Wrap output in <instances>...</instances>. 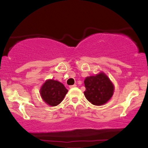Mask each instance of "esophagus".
Wrapping results in <instances>:
<instances>
[{
  "mask_svg": "<svg viewBox=\"0 0 148 148\" xmlns=\"http://www.w3.org/2000/svg\"><path fill=\"white\" fill-rule=\"evenodd\" d=\"M75 87H76V85H72V86H69V88H75Z\"/></svg>",
  "mask_w": 148,
  "mask_h": 148,
  "instance_id": "esophagus-1",
  "label": "esophagus"
}]
</instances>
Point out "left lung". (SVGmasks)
<instances>
[{
  "label": "left lung",
  "instance_id": "8db88e82",
  "mask_svg": "<svg viewBox=\"0 0 148 148\" xmlns=\"http://www.w3.org/2000/svg\"><path fill=\"white\" fill-rule=\"evenodd\" d=\"M86 99L92 104L101 106L108 101L113 95L114 87L103 73L86 77L84 81Z\"/></svg>",
  "mask_w": 148,
  "mask_h": 148
}]
</instances>
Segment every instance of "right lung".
I'll list each match as a JSON object with an SVG mask.
<instances>
[{"label": "right lung", "mask_w": 148, "mask_h": 148, "mask_svg": "<svg viewBox=\"0 0 148 148\" xmlns=\"http://www.w3.org/2000/svg\"><path fill=\"white\" fill-rule=\"evenodd\" d=\"M68 92L64 85L54 80H48L40 90V94L46 103L51 106L58 105Z\"/></svg>", "instance_id": "add662e5"}]
</instances>
